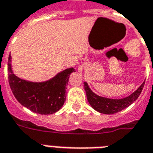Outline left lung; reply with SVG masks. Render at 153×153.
<instances>
[{
  "label": "left lung",
  "mask_w": 153,
  "mask_h": 153,
  "mask_svg": "<svg viewBox=\"0 0 153 153\" xmlns=\"http://www.w3.org/2000/svg\"><path fill=\"white\" fill-rule=\"evenodd\" d=\"M84 84L87 98L92 108L98 113L110 115L120 112L135 102L143 89L145 81L133 93L122 98H108L100 96L92 91L87 82H84Z\"/></svg>",
  "instance_id": "left-lung-1"
}]
</instances>
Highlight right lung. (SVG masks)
I'll return each mask as SVG.
<instances>
[{"label":"right lung","instance_id":"right-lung-1","mask_svg":"<svg viewBox=\"0 0 153 153\" xmlns=\"http://www.w3.org/2000/svg\"><path fill=\"white\" fill-rule=\"evenodd\" d=\"M74 72V67L67 68L45 81H30L14 74L11 55L8 57V82L14 96L24 107L41 115L52 114L61 109L66 98L69 75Z\"/></svg>","mask_w":153,"mask_h":153}]
</instances>
